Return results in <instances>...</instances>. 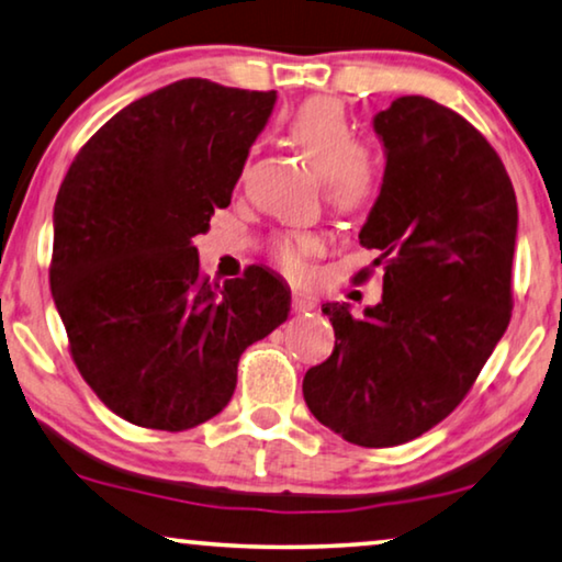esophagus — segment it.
I'll list each match as a JSON object with an SVG mask.
<instances>
[{
	"instance_id": "34e87169",
	"label": "esophagus",
	"mask_w": 562,
	"mask_h": 562,
	"mask_svg": "<svg viewBox=\"0 0 562 562\" xmlns=\"http://www.w3.org/2000/svg\"><path fill=\"white\" fill-rule=\"evenodd\" d=\"M290 305H292V310H295V313H307V310L317 307V300L305 295V292H292Z\"/></svg>"
}]
</instances>
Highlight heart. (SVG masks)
<instances>
[{"label": "heart", "mask_w": 562, "mask_h": 562, "mask_svg": "<svg viewBox=\"0 0 562 562\" xmlns=\"http://www.w3.org/2000/svg\"><path fill=\"white\" fill-rule=\"evenodd\" d=\"M295 144L325 179V201L338 214H358L379 196L381 166L361 138L340 103L330 98H313L303 103L288 123ZM323 249L315 232L297 229L272 239L270 255L288 274L303 272L307 257Z\"/></svg>", "instance_id": "1"}]
</instances>
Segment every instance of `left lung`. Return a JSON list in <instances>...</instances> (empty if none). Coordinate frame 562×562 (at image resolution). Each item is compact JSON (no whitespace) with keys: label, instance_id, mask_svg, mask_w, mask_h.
<instances>
[{"label":"left lung","instance_id":"1","mask_svg":"<svg viewBox=\"0 0 562 562\" xmlns=\"http://www.w3.org/2000/svg\"><path fill=\"white\" fill-rule=\"evenodd\" d=\"M373 128L386 171L358 239L383 265V300L366 317L323 305L335 348L303 393L330 431L386 449L454 412L507 330L517 199L490 140L437 100H393Z\"/></svg>","mask_w":562,"mask_h":562}]
</instances>
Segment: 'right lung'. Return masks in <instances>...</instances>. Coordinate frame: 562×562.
Instances as JSON below:
<instances>
[{"instance_id":"add662e5","label":"right lung","mask_w":562,"mask_h":562,"mask_svg":"<svg viewBox=\"0 0 562 562\" xmlns=\"http://www.w3.org/2000/svg\"><path fill=\"white\" fill-rule=\"evenodd\" d=\"M274 90L204 78L133 100L78 150L55 201L49 290L95 396L144 429L187 431L229 404L247 346L290 313L262 267L222 284L191 239L229 206Z\"/></svg>"}]
</instances>
